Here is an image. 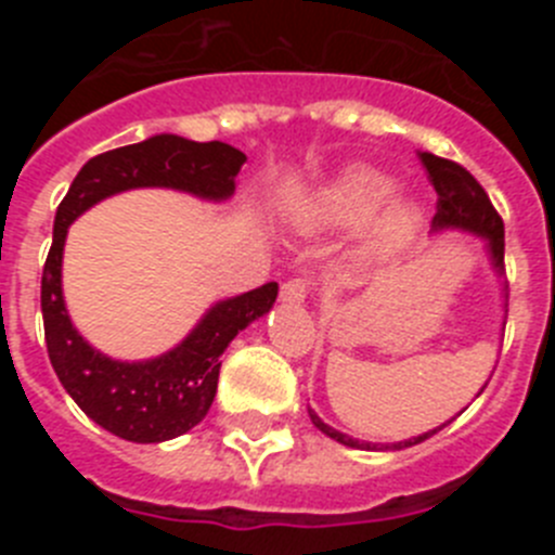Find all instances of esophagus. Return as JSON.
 I'll list each match as a JSON object with an SVG mask.
<instances>
[{
	"label": "esophagus",
	"mask_w": 555,
	"mask_h": 555,
	"mask_svg": "<svg viewBox=\"0 0 555 555\" xmlns=\"http://www.w3.org/2000/svg\"><path fill=\"white\" fill-rule=\"evenodd\" d=\"M308 292H311L308 281H302V278H288L281 286V300L288 302V306H300V302H306Z\"/></svg>",
	"instance_id": "1"
}]
</instances>
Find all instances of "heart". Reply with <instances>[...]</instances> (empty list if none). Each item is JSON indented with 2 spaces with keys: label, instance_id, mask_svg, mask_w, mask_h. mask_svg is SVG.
I'll return each mask as SVG.
<instances>
[{
  "label": "heart",
  "instance_id": "b5f03b06",
  "mask_svg": "<svg viewBox=\"0 0 555 555\" xmlns=\"http://www.w3.org/2000/svg\"><path fill=\"white\" fill-rule=\"evenodd\" d=\"M391 194H395V183L386 175L370 166H352L341 178L313 194L311 203L306 205L302 222L308 228H352L375 217L377 210L389 203ZM414 210L405 205L391 208L377 228V247H400L414 233Z\"/></svg>",
  "mask_w": 555,
  "mask_h": 555
}]
</instances>
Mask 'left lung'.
<instances>
[{
	"instance_id": "8db88e82",
	"label": "left lung",
	"mask_w": 555,
	"mask_h": 555,
	"mask_svg": "<svg viewBox=\"0 0 555 555\" xmlns=\"http://www.w3.org/2000/svg\"><path fill=\"white\" fill-rule=\"evenodd\" d=\"M420 160H423L425 171H428V180L434 183L436 194H439V203H436V217H434V230H467V233L480 235L487 242L489 255H492V267L498 272H503V253H506V230H503V219L494 210V205L489 203L487 191L480 189L478 180L469 175L464 166H459L455 160L439 158L434 152H420ZM483 391V389H480ZM478 391V395H480ZM311 414V423L322 430L325 436L336 439V442L347 444V448H364V450H403L411 444L425 442L428 436L439 434L444 425L428 430L423 436H414V439H405V442L397 444H372V442H358L352 436L338 434L336 428L325 425L320 416Z\"/></svg>"
}]
</instances>
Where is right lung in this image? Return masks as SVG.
Instances as JSON below:
<instances>
[{
	"label": "right lung",
	"mask_w": 555,
	"mask_h": 555,
	"mask_svg": "<svg viewBox=\"0 0 555 555\" xmlns=\"http://www.w3.org/2000/svg\"><path fill=\"white\" fill-rule=\"evenodd\" d=\"M244 155L222 141L152 135L141 144L102 152L77 171L57 205L55 233L41 278L43 336L63 389L96 425L127 442L152 444L183 436L208 414L217 397L222 352L238 331L269 313L278 283L217 302L175 350L150 361H113L88 345L68 320L61 288L63 244L68 224L100 199L127 189H178L203 199H228L235 191Z\"/></svg>",
	"instance_id": "1"
}]
</instances>
